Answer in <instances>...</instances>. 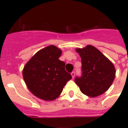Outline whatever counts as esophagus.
<instances>
[{
    "mask_svg": "<svg viewBox=\"0 0 128 128\" xmlns=\"http://www.w3.org/2000/svg\"><path fill=\"white\" fill-rule=\"evenodd\" d=\"M75 72H74V71H72V72H71V75H72V78H75Z\"/></svg>",
    "mask_w": 128,
    "mask_h": 128,
    "instance_id": "esophagus-1",
    "label": "esophagus"
}]
</instances>
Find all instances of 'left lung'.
<instances>
[{"label":"left lung","mask_w":128,"mask_h":128,"mask_svg":"<svg viewBox=\"0 0 128 128\" xmlns=\"http://www.w3.org/2000/svg\"><path fill=\"white\" fill-rule=\"evenodd\" d=\"M82 58L81 77H76L75 82L83 94L95 97L107 91L115 78L113 64L97 48L88 45L77 48Z\"/></svg>","instance_id":"8db88e82"}]
</instances>
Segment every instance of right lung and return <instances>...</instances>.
<instances>
[{
  "label": "right lung",
  "instance_id": "add662e5",
  "mask_svg": "<svg viewBox=\"0 0 128 128\" xmlns=\"http://www.w3.org/2000/svg\"><path fill=\"white\" fill-rule=\"evenodd\" d=\"M61 55L62 50L50 45L38 51L24 67V82L40 99L53 101L58 98L72 78L65 70V62L59 60Z\"/></svg>",
  "mask_w": 128,
  "mask_h": 128
}]
</instances>
